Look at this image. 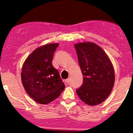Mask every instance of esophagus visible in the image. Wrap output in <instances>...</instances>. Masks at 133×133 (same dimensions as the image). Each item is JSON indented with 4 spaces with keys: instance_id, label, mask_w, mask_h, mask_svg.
I'll return each mask as SVG.
<instances>
[{
    "instance_id": "1",
    "label": "esophagus",
    "mask_w": 133,
    "mask_h": 133,
    "mask_svg": "<svg viewBox=\"0 0 133 133\" xmlns=\"http://www.w3.org/2000/svg\"><path fill=\"white\" fill-rule=\"evenodd\" d=\"M65 82H66V83L69 84V82H70V79H69V78H67V79L65 80Z\"/></svg>"
}]
</instances>
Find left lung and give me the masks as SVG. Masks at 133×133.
<instances>
[{"mask_svg":"<svg viewBox=\"0 0 133 133\" xmlns=\"http://www.w3.org/2000/svg\"><path fill=\"white\" fill-rule=\"evenodd\" d=\"M75 48L84 76L83 83L76 92L88 105L101 104L114 87L115 75L111 61L103 49L94 43H79Z\"/></svg>","mask_w":133,"mask_h":133,"instance_id":"1","label":"left lung"}]
</instances>
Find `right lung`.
I'll list each match as a JSON object with an SVG mask.
<instances>
[{
    "label": "right lung",
    "mask_w": 133,
    "mask_h": 133,
    "mask_svg": "<svg viewBox=\"0 0 133 133\" xmlns=\"http://www.w3.org/2000/svg\"><path fill=\"white\" fill-rule=\"evenodd\" d=\"M58 45L51 43L38 48L23 65L21 78L24 88L30 97L41 104L53 101L65 88L58 69L52 63Z\"/></svg>",
    "instance_id": "add662e5"
}]
</instances>
